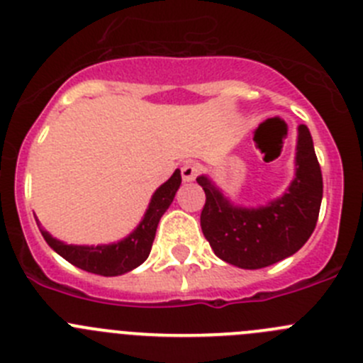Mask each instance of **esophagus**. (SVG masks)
I'll return each instance as SVG.
<instances>
[{
	"label": "esophagus",
	"instance_id": "esophagus-1",
	"mask_svg": "<svg viewBox=\"0 0 363 363\" xmlns=\"http://www.w3.org/2000/svg\"><path fill=\"white\" fill-rule=\"evenodd\" d=\"M199 172H201L199 164H193V162H186V164L181 168L182 181H184V182L195 181V177L199 175Z\"/></svg>",
	"mask_w": 363,
	"mask_h": 363
}]
</instances>
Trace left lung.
Returning a JSON list of instances; mask_svg holds the SVG:
<instances>
[{"label":"left lung","instance_id":"8db88e82","mask_svg":"<svg viewBox=\"0 0 363 363\" xmlns=\"http://www.w3.org/2000/svg\"><path fill=\"white\" fill-rule=\"evenodd\" d=\"M197 182L206 193L202 233L216 256L238 269H263L296 254L319 218L323 174L306 125L297 127L292 182L281 197L265 206H236L208 175H199Z\"/></svg>","mask_w":363,"mask_h":363}]
</instances>
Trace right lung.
<instances>
[{"label": "right lung", "mask_w": 363, "mask_h": 363, "mask_svg": "<svg viewBox=\"0 0 363 363\" xmlns=\"http://www.w3.org/2000/svg\"><path fill=\"white\" fill-rule=\"evenodd\" d=\"M181 181V170H175L174 175L154 191L138 228L120 242L107 243V245H69L53 238L48 231L40 228V223L37 225L46 243L71 265L98 276H121L140 267L148 258L159 220L174 202Z\"/></svg>", "instance_id": "obj_1"}]
</instances>
